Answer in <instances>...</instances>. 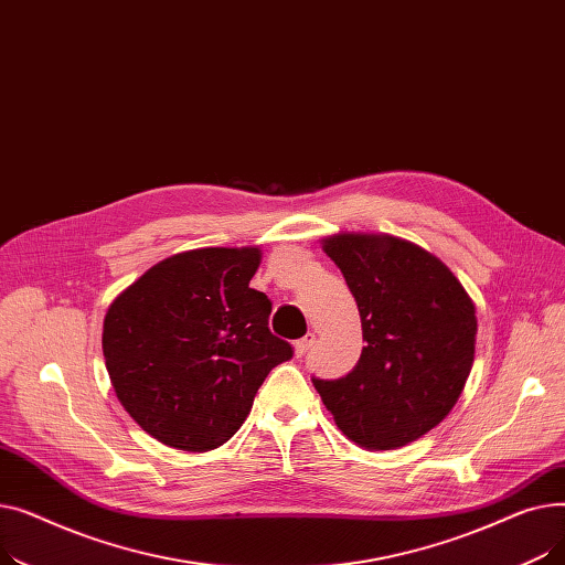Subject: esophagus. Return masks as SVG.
<instances>
[{
  "mask_svg": "<svg viewBox=\"0 0 565 565\" xmlns=\"http://www.w3.org/2000/svg\"><path fill=\"white\" fill-rule=\"evenodd\" d=\"M313 341H316V337L313 334H307L305 339H298L292 343V350H295V358H302V354H307L309 352V348L313 345Z\"/></svg>",
  "mask_w": 565,
  "mask_h": 565,
  "instance_id": "obj_1",
  "label": "esophagus"
}]
</instances>
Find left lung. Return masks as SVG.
Returning a JSON list of instances; mask_svg holds the SVG:
<instances>
[{"label":"left lung","instance_id":"obj_1","mask_svg":"<svg viewBox=\"0 0 565 565\" xmlns=\"http://www.w3.org/2000/svg\"><path fill=\"white\" fill-rule=\"evenodd\" d=\"M320 245L358 300L366 345L345 377L313 384L350 441L401 449L458 403L477 348V307L447 265L403 237L334 233Z\"/></svg>","mask_w":565,"mask_h":565}]
</instances>
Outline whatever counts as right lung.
Listing matches in <instances>:
<instances>
[{
	"instance_id": "1",
	"label": "right lung",
	"mask_w": 565,
	"mask_h": 565,
	"mask_svg": "<svg viewBox=\"0 0 565 565\" xmlns=\"http://www.w3.org/2000/svg\"><path fill=\"white\" fill-rule=\"evenodd\" d=\"M258 247L173 254L132 281L103 320V354L116 398L171 449L222 447L247 419L263 380L292 358L249 288Z\"/></svg>"
}]
</instances>
